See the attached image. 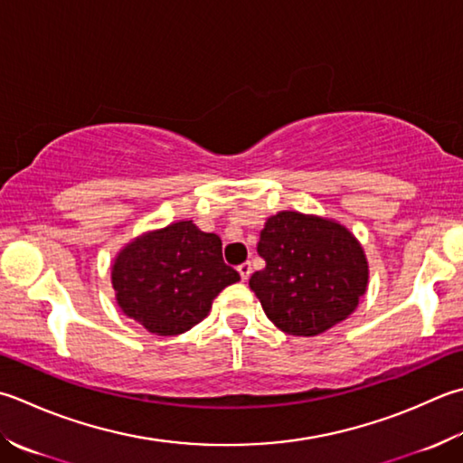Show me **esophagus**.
I'll return each instance as SVG.
<instances>
[{
    "label": "esophagus",
    "mask_w": 463,
    "mask_h": 463,
    "mask_svg": "<svg viewBox=\"0 0 463 463\" xmlns=\"http://www.w3.org/2000/svg\"><path fill=\"white\" fill-rule=\"evenodd\" d=\"M237 270H239V275H241L242 280H249V277H250V273H252L250 262H242V265L237 267Z\"/></svg>",
    "instance_id": "1"
}]
</instances>
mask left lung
<instances>
[{
    "label": "left lung",
    "mask_w": 463,
    "mask_h": 463,
    "mask_svg": "<svg viewBox=\"0 0 463 463\" xmlns=\"http://www.w3.org/2000/svg\"><path fill=\"white\" fill-rule=\"evenodd\" d=\"M265 269L249 287L275 325L315 337L345 321L367 291L369 262L355 234L329 216L280 211L260 232Z\"/></svg>",
    "instance_id": "1"
}]
</instances>
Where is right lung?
I'll return each instance as SVG.
<instances>
[{"label": "right lung", "instance_id": "obj_1", "mask_svg": "<svg viewBox=\"0 0 463 463\" xmlns=\"http://www.w3.org/2000/svg\"><path fill=\"white\" fill-rule=\"evenodd\" d=\"M241 280L224 265L222 242L193 221H178L126 242L112 262L120 311L144 329L175 337L211 313L214 297Z\"/></svg>", "mask_w": 463, "mask_h": 463}]
</instances>
